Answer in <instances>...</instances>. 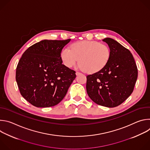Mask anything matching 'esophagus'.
Returning <instances> with one entry per match:
<instances>
[{"instance_id": "34e87169", "label": "esophagus", "mask_w": 150, "mask_h": 150, "mask_svg": "<svg viewBox=\"0 0 150 150\" xmlns=\"http://www.w3.org/2000/svg\"><path fill=\"white\" fill-rule=\"evenodd\" d=\"M80 74H81V73H80V72H76V75H80Z\"/></svg>"}]
</instances>
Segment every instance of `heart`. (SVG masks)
Returning a JSON list of instances; mask_svg holds the SVG:
<instances>
[{
	"instance_id": "b5f03b06",
	"label": "heart",
	"mask_w": 150,
	"mask_h": 150,
	"mask_svg": "<svg viewBox=\"0 0 150 150\" xmlns=\"http://www.w3.org/2000/svg\"><path fill=\"white\" fill-rule=\"evenodd\" d=\"M111 55L108 46L95 41L83 40L74 43L71 47H64L60 58L64 65L71 68L77 62H81L79 68L89 73L103 69L108 64Z\"/></svg>"
}]
</instances>
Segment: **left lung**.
<instances>
[{
    "instance_id": "obj_1",
    "label": "left lung",
    "mask_w": 150,
    "mask_h": 150,
    "mask_svg": "<svg viewBox=\"0 0 150 150\" xmlns=\"http://www.w3.org/2000/svg\"><path fill=\"white\" fill-rule=\"evenodd\" d=\"M108 45L111 55L101 71L87 76L86 89L96 104L115 108L125 101L133 92L138 69L131 52L110 38L103 40Z\"/></svg>"
}]
</instances>
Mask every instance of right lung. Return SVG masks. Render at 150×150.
<instances>
[{"label":"right lung","instance_id":"1","mask_svg":"<svg viewBox=\"0 0 150 150\" xmlns=\"http://www.w3.org/2000/svg\"><path fill=\"white\" fill-rule=\"evenodd\" d=\"M70 41H41L30 46L21 57L16 81L21 94L34 106L52 107L66 96L76 72L63 65L60 53Z\"/></svg>","mask_w":150,"mask_h":150}]
</instances>
